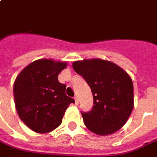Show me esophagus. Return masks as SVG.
<instances>
[{
	"label": "esophagus",
	"instance_id": "obj_1",
	"mask_svg": "<svg viewBox=\"0 0 157 157\" xmlns=\"http://www.w3.org/2000/svg\"><path fill=\"white\" fill-rule=\"evenodd\" d=\"M74 99H75V105H78V104H79V101H78V98H77V96L75 97Z\"/></svg>",
	"mask_w": 157,
	"mask_h": 157
}]
</instances>
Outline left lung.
Segmentation results:
<instances>
[{"mask_svg":"<svg viewBox=\"0 0 157 157\" xmlns=\"http://www.w3.org/2000/svg\"><path fill=\"white\" fill-rule=\"evenodd\" d=\"M72 66L93 94L92 110L82 113L85 125L101 136L119 131L126 123L134 105L131 76L114 63L100 58L75 61Z\"/></svg>","mask_w":157,"mask_h":157,"instance_id":"1","label":"left lung"}]
</instances>
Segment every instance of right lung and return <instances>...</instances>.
I'll use <instances>...</instances> for the list:
<instances>
[{
	"label": "right lung",
	"instance_id": "obj_1",
	"mask_svg": "<svg viewBox=\"0 0 157 157\" xmlns=\"http://www.w3.org/2000/svg\"><path fill=\"white\" fill-rule=\"evenodd\" d=\"M67 63L38 59L31 63L17 75L13 97L17 113L32 131L48 133L62 123L67 107L75 101L65 94V84L58 75Z\"/></svg>",
	"mask_w": 157,
	"mask_h": 157
}]
</instances>
